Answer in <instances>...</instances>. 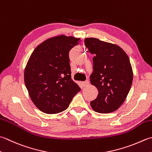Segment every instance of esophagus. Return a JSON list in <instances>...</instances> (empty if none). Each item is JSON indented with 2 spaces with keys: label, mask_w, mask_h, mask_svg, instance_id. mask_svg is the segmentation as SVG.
<instances>
[{
  "label": "esophagus",
  "mask_w": 152,
  "mask_h": 152,
  "mask_svg": "<svg viewBox=\"0 0 152 152\" xmlns=\"http://www.w3.org/2000/svg\"><path fill=\"white\" fill-rule=\"evenodd\" d=\"M89 84H90V82H89L88 80H86V81L82 82V85H83V86H84V87L88 86L89 85Z\"/></svg>",
  "instance_id": "esophagus-1"
}]
</instances>
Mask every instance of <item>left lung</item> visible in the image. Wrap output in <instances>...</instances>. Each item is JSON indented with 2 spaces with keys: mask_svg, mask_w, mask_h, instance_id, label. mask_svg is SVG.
Here are the masks:
<instances>
[{
  "mask_svg": "<svg viewBox=\"0 0 152 152\" xmlns=\"http://www.w3.org/2000/svg\"><path fill=\"white\" fill-rule=\"evenodd\" d=\"M86 47L94 54L90 82L99 94L90 105L96 112L109 113L120 107L131 88L133 73L130 59L117 45L86 38Z\"/></svg>",
  "mask_w": 152,
  "mask_h": 152,
  "instance_id": "left-lung-1",
  "label": "left lung"
}]
</instances>
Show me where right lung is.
Returning <instances> with one entry per match:
<instances>
[{"label": "right lung", "instance_id": "1", "mask_svg": "<svg viewBox=\"0 0 152 152\" xmlns=\"http://www.w3.org/2000/svg\"><path fill=\"white\" fill-rule=\"evenodd\" d=\"M80 39L60 35L41 43L32 53L24 81L35 105L47 114L66 110L81 89L71 78L69 51Z\"/></svg>", "mask_w": 152, "mask_h": 152}]
</instances>
